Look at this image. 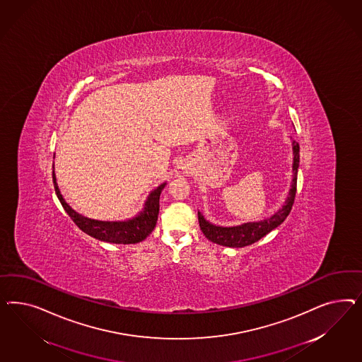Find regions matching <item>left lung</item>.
<instances>
[{
	"mask_svg": "<svg viewBox=\"0 0 362 362\" xmlns=\"http://www.w3.org/2000/svg\"><path fill=\"white\" fill-rule=\"evenodd\" d=\"M292 151H293V163H292L293 175H292V182H291L288 197L285 199L284 206L281 209H277L274 215H271L265 219L247 221V223H243L239 226H232V227H223V226L214 224L209 220L206 219L200 211H197L200 230L209 240L216 243L219 245L230 247V248L247 247V245H251L253 243L260 240L267 233L277 228L286 219V216L289 215V212L292 209L293 202H295L297 171H298V165H300V146L295 141H292Z\"/></svg>",
	"mask_w": 362,
	"mask_h": 362,
	"instance_id": "8db88e82",
	"label": "left lung"
}]
</instances>
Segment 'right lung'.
I'll use <instances>...</instances> for the list:
<instances>
[{"instance_id": "right-lung-1", "label": "right lung", "mask_w": 362, "mask_h": 362, "mask_svg": "<svg viewBox=\"0 0 362 362\" xmlns=\"http://www.w3.org/2000/svg\"><path fill=\"white\" fill-rule=\"evenodd\" d=\"M53 183H54L55 194L59 199L62 207L65 209L67 215L77 224L78 227L83 232H86L91 238L107 241V243H114V244H136L144 240L153 232L159 215V197L167 185L165 182L153 189L146 199L142 211L132 219L110 221V220H95L83 216L66 203L57 183L54 163H53Z\"/></svg>"}]
</instances>
